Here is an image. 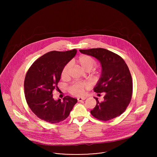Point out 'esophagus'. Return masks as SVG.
Instances as JSON below:
<instances>
[{
	"mask_svg": "<svg viewBox=\"0 0 157 157\" xmlns=\"http://www.w3.org/2000/svg\"><path fill=\"white\" fill-rule=\"evenodd\" d=\"M86 98V97H79V98H77V100H78V101H82L83 100H85Z\"/></svg>",
	"mask_w": 157,
	"mask_h": 157,
	"instance_id": "1",
	"label": "esophagus"
}]
</instances>
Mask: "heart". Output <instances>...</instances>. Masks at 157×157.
<instances>
[{"label":"heart","mask_w":157,"mask_h":157,"mask_svg":"<svg viewBox=\"0 0 157 157\" xmlns=\"http://www.w3.org/2000/svg\"><path fill=\"white\" fill-rule=\"evenodd\" d=\"M78 64L80 67L83 69L85 71H90L94 66L96 65V62L94 58L88 55H83L79 57L77 60ZM71 64L70 63L67 64L62 69V77L66 78L69 75V72L71 69ZM88 87V84L86 83L78 82L74 84L70 88V92L71 94L75 95H80L84 93V88Z\"/></svg>","instance_id":"b5f03b06"}]
</instances>
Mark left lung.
<instances>
[{
	"label": "left lung",
	"mask_w": 157,
	"mask_h": 157,
	"mask_svg": "<svg viewBox=\"0 0 157 157\" xmlns=\"http://www.w3.org/2000/svg\"><path fill=\"white\" fill-rule=\"evenodd\" d=\"M79 51L97 59L101 67L100 77L94 90L105 92V95L101 103L94 97L97 105L90 111L91 114L103 121L120 115L129 104L132 94V80L128 65L120 56L103 48Z\"/></svg>",
	"instance_id": "left-lung-1"
}]
</instances>
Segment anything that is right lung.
<instances>
[{"label": "right lung", "instance_id": "obj_1", "mask_svg": "<svg viewBox=\"0 0 157 157\" xmlns=\"http://www.w3.org/2000/svg\"><path fill=\"white\" fill-rule=\"evenodd\" d=\"M76 53V49L49 52L36 60L26 73L24 81L26 102L33 113L46 122L57 123L64 120L77 102L69 96L63 100H54L52 94L63 68Z\"/></svg>", "mask_w": 157, "mask_h": 157}]
</instances>
